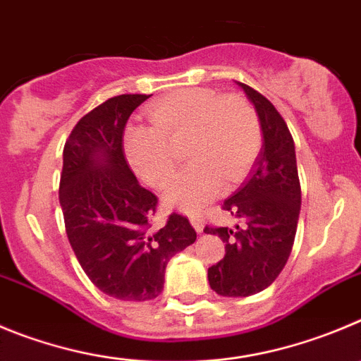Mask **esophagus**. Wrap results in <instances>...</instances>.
<instances>
[{
    "label": "esophagus",
    "instance_id": "1",
    "mask_svg": "<svg viewBox=\"0 0 361 361\" xmlns=\"http://www.w3.org/2000/svg\"><path fill=\"white\" fill-rule=\"evenodd\" d=\"M190 224L194 226V230L197 231V233H201L204 228V219L203 215H190Z\"/></svg>",
    "mask_w": 361,
    "mask_h": 361
}]
</instances>
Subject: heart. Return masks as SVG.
<instances>
[{
    "mask_svg": "<svg viewBox=\"0 0 361 361\" xmlns=\"http://www.w3.org/2000/svg\"><path fill=\"white\" fill-rule=\"evenodd\" d=\"M151 126L131 124L123 147L133 171L151 187H164L176 169L171 144L187 140L190 167L178 174L164 194L165 204L192 214L240 183L262 147V124L245 97L192 87L154 101Z\"/></svg>",
    "mask_w": 361,
    "mask_h": 361,
    "instance_id": "1",
    "label": "heart"
}]
</instances>
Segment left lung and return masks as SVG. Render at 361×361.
<instances>
[{
  "instance_id": "left-lung-1",
  "label": "left lung",
  "mask_w": 361,
  "mask_h": 361,
  "mask_svg": "<svg viewBox=\"0 0 361 361\" xmlns=\"http://www.w3.org/2000/svg\"><path fill=\"white\" fill-rule=\"evenodd\" d=\"M255 104L262 124V151L247 181L222 208L244 221L235 228H204L224 242L226 255L208 269L212 290L224 298H247L274 281L294 245L301 210V185L294 139L274 104L258 90L238 83Z\"/></svg>"
}]
</instances>
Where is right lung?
<instances>
[{
	"label": "right lung",
	"mask_w": 361,
	"mask_h": 361,
	"mask_svg": "<svg viewBox=\"0 0 361 361\" xmlns=\"http://www.w3.org/2000/svg\"><path fill=\"white\" fill-rule=\"evenodd\" d=\"M147 97H110L78 121L63 146L59 200L69 244L90 281L123 301L160 295L171 258L196 242L180 214L154 226L157 196L124 158V128Z\"/></svg>",
	"instance_id": "add662e5"
}]
</instances>
